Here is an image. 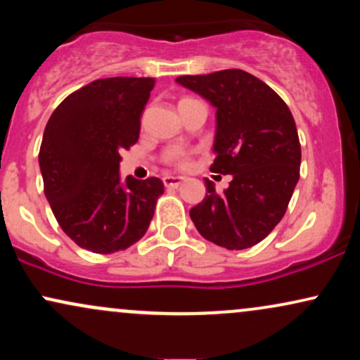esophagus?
Here are the masks:
<instances>
[{"label":"esophagus","instance_id":"esophagus-1","mask_svg":"<svg viewBox=\"0 0 360 360\" xmlns=\"http://www.w3.org/2000/svg\"><path fill=\"white\" fill-rule=\"evenodd\" d=\"M184 183L183 177H176V176H166L164 177V186L169 189H174V188H179L181 184Z\"/></svg>","mask_w":360,"mask_h":360}]
</instances>
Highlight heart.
Returning <instances> with one entry per match:
<instances>
[{
	"label": "heart",
	"instance_id": "b5f03b06",
	"mask_svg": "<svg viewBox=\"0 0 360 360\" xmlns=\"http://www.w3.org/2000/svg\"><path fill=\"white\" fill-rule=\"evenodd\" d=\"M189 100H191V98H184V100H181V101H189ZM174 167L179 169V171H188V169L191 167V157H189L188 154H183V152H181V154H177L174 157Z\"/></svg>",
	"mask_w": 360,
	"mask_h": 360
}]
</instances>
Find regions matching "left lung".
Masks as SVG:
<instances>
[{
  "mask_svg": "<svg viewBox=\"0 0 360 360\" xmlns=\"http://www.w3.org/2000/svg\"><path fill=\"white\" fill-rule=\"evenodd\" d=\"M176 81L217 108L210 171L232 174L223 193L206 179L208 194L189 217L206 240L229 250L249 249L281 221L300 179L295 118L274 89L242 69Z\"/></svg>",
  "mask_w": 360,
  "mask_h": 360,
  "instance_id": "left-lung-1",
  "label": "left lung"
}]
</instances>
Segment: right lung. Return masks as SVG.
I'll use <instances>...</instances> for the list:
<instances>
[{"mask_svg": "<svg viewBox=\"0 0 360 360\" xmlns=\"http://www.w3.org/2000/svg\"><path fill=\"white\" fill-rule=\"evenodd\" d=\"M154 77H106L74 91L45 127L39 164L52 213L71 240L94 254L139 242L164 184L159 177L120 179L122 152L140 134Z\"/></svg>", "mask_w": 360, "mask_h": 360, "instance_id": "add662e5", "label": "right lung"}]
</instances>
